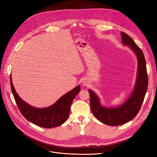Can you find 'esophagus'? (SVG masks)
I'll return each mask as SVG.
<instances>
[{
  "mask_svg": "<svg viewBox=\"0 0 157 157\" xmlns=\"http://www.w3.org/2000/svg\"><path fill=\"white\" fill-rule=\"evenodd\" d=\"M90 84V81L88 80V79H84L83 81H82V85L84 86H89Z\"/></svg>",
  "mask_w": 157,
  "mask_h": 157,
  "instance_id": "esophagus-1",
  "label": "esophagus"
}]
</instances>
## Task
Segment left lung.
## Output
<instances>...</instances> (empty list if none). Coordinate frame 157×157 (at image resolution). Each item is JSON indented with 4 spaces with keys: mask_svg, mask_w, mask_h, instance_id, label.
Instances as JSON below:
<instances>
[{
    "mask_svg": "<svg viewBox=\"0 0 157 157\" xmlns=\"http://www.w3.org/2000/svg\"><path fill=\"white\" fill-rule=\"evenodd\" d=\"M122 43L134 52L137 59V69L135 86L132 94L121 105L105 107L101 105L100 99L93 90L89 89L91 110L97 119L109 126H118L132 120L140 110L148 86V77L146 61L143 52L132 38L121 32Z\"/></svg>",
    "mask_w": 157,
    "mask_h": 157,
    "instance_id": "1",
    "label": "left lung"
}]
</instances>
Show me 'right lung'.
Segmentation results:
<instances>
[{"instance_id": "obj_1", "label": "right lung", "mask_w": 157, "mask_h": 157, "mask_svg": "<svg viewBox=\"0 0 157 157\" xmlns=\"http://www.w3.org/2000/svg\"><path fill=\"white\" fill-rule=\"evenodd\" d=\"M12 92L21 113L27 121L37 126L52 128L59 126L67 119L71 103L80 90V85L65 94L53 105L45 108H37L28 104L19 96L12 83L10 75Z\"/></svg>"}]
</instances>
